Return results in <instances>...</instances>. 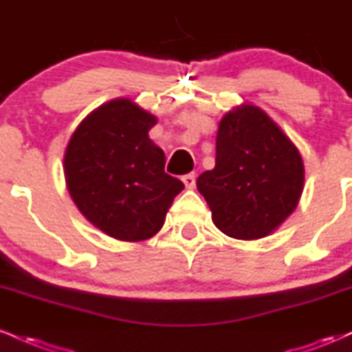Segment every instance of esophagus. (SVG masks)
Segmentation results:
<instances>
[{
  "label": "esophagus",
  "mask_w": 352,
  "mask_h": 352,
  "mask_svg": "<svg viewBox=\"0 0 352 352\" xmlns=\"http://www.w3.org/2000/svg\"><path fill=\"white\" fill-rule=\"evenodd\" d=\"M195 180H197V175L193 172L192 173H187V175L182 177V182H184L185 187H187V188L195 187Z\"/></svg>",
  "instance_id": "1"
}]
</instances>
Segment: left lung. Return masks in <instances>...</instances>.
<instances>
[{
    "label": "left lung",
    "mask_w": 352,
    "mask_h": 352,
    "mask_svg": "<svg viewBox=\"0 0 352 352\" xmlns=\"http://www.w3.org/2000/svg\"><path fill=\"white\" fill-rule=\"evenodd\" d=\"M298 147L263 109L241 104L218 125L215 168L197 179L215 227L236 240L273 233L301 199Z\"/></svg>",
    "instance_id": "8db88e82"
}]
</instances>
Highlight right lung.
I'll use <instances>...</instances> for the list:
<instances>
[{
    "label": "right lung",
    "instance_id": "1",
    "mask_svg": "<svg viewBox=\"0 0 352 352\" xmlns=\"http://www.w3.org/2000/svg\"><path fill=\"white\" fill-rule=\"evenodd\" d=\"M157 117L127 98L89 114L71 135L64 177L72 201L96 228L120 241L162 228L184 184L165 173V153L148 137Z\"/></svg>",
    "mask_w": 352,
    "mask_h": 352
}]
</instances>
